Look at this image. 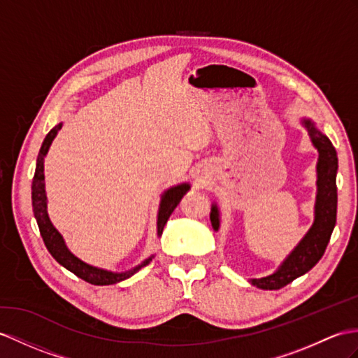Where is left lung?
I'll return each mask as SVG.
<instances>
[{"label": "left lung", "instance_id": "obj_1", "mask_svg": "<svg viewBox=\"0 0 358 358\" xmlns=\"http://www.w3.org/2000/svg\"><path fill=\"white\" fill-rule=\"evenodd\" d=\"M301 124L307 129L311 144L319 153L316 173H317V193L315 202V222L308 232L296 245L287 258L282 261L272 275L263 278H252V285L263 290H278L290 284L296 278L305 275L317 264V261L325 254L331 234L336 226L337 215V185L336 176L338 169V159L336 149L327 135L316 127L315 121L310 118H301ZM211 224L214 231L220 229V211L219 206H211Z\"/></svg>", "mask_w": 358, "mask_h": 358}]
</instances>
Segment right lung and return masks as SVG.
I'll return each instance as SVG.
<instances>
[{"instance_id": "add662e5", "label": "right lung", "mask_w": 358, "mask_h": 358, "mask_svg": "<svg viewBox=\"0 0 358 358\" xmlns=\"http://www.w3.org/2000/svg\"><path fill=\"white\" fill-rule=\"evenodd\" d=\"M64 123L56 124L53 129L50 130L48 135L45 136L42 143V147L36 159V170H34V176H33V184H31V203H33V213H34V219L38 222L39 231L42 235V240L45 243V246L48 252L51 254L60 266H64L69 272H73L76 276L82 278L83 281L94 284V285H110V284H117L127 280L132 275H135L138 270H141L144 266H147L152 261L153 255L145 258L143 263H139L138 266L126 270V272H110V270L106 268H100L91 266L88 263H85L78 257H76L71 250L68 249L66 243L62 237L55 224L51 223L48 211H47V193H45V174H43V161H45V156L50 150L51 143L55 141V138L57 132L62 129ZM191 185L188 182H184V184L170 187L169 189H165L161 194V202H159V209H158V222H156V231H158V237L162 235L164 226L170 219L171 213L174 211L180 202V199L184 197Z\"/></svg>"}]
</instances>
